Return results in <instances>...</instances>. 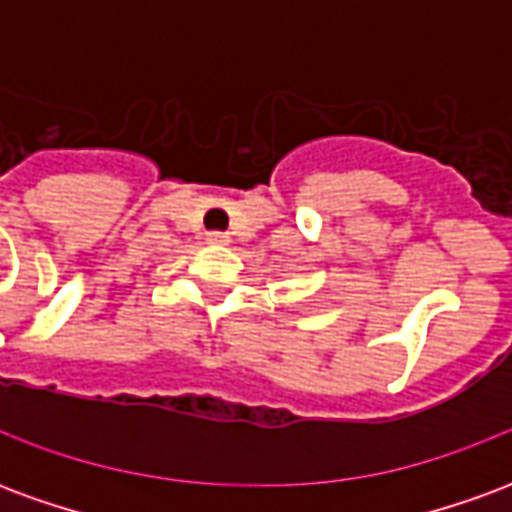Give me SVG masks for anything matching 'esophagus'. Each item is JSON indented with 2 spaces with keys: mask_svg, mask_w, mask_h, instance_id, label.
Here are the masks:
<instances>
[{
  "mask_svg": "<svg viewBox=\"0 0 512 512\" xmlns=\"http://www.w3.org/2000/svg\"><path fill=\"white\" fill-rule=\"evenodd\" d=\"M208 241H211V244H227V241H230V235L213 230V233H208Z\"/></svg>",
  "mask_w": 512,
  "mask_h": 512,
  "instance_id": "esophagus-1",
  "label": "esophagus"
}]
</instances>
